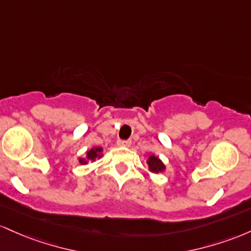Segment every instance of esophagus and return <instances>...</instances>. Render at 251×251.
Segmentation results:
<instances>
[{
	"label": "esophagus",
	"mask_w": 251,
	"mask_h": 251,
	"mask_svg": "<svg viewBox=\"0 0 251 251\" xmlns=\"http://www.w3.org/2000/svg\"><path fill=\"white\" fill-rule=\"evenodd\" d=\"M117 145L120 146V147H130L131 141L130 140H118Z\"/></svg>",
	"instance_id": "1"
}]
</instances>
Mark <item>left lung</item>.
I'll use <instances>...</instances> for the list:
<instances>
[{
	"instance_id": "obj_1",
	"label": "left lung",
	"mask_w": 251,
	"mask_h": 251,
	"mask_svg": "<svg viewBox=\"0 0 251 251\" xmlns=\"http://www.w3.org/2000/svg\"><path fill=\"white\" fill-rule=\"evenodd\" d=\"M147 163L149 166V171L153 172V173H160V172H163L166 170L165 165H163L161 160L155 155H149Z\"/></svg>"
}]
</instances>
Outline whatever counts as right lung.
Masks as SVG:
<instances>
[{"instance_id":"obj_1","label":"right lung","mask_w":251,"mask_h":251,"mask_svg":"<svg viewBox=\"0 0 251 251\" xmlns=\"http://www.w3.org/2000/svg\"><path fill=\"white\" fill-rule=\"evenodd\" d=\"M102 151L103 149L100 147H94L91 148L90 151H86V157H84V159H79V163L81 165H86L89 161H95L97 157H100L102 156Z\"/></svg>"}]
</instances>
